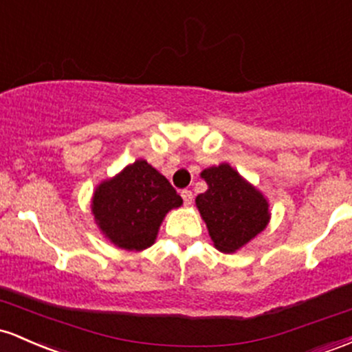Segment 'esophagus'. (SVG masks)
I'll use <instances>...</instances> for the list:
<instances>
[{"mask_svg": "<svg viewBox=\"0 0 352 352\" xmlns=\"http://www.w3.org/2000/svg\"><path fill=\"white\" fill-rule=\"evenodd\" d=\"M180 195H182V199H184V204H185V206H190V204H192V199H194V195H192V192H190V190H187V188H185V190L180 192Z\"/></svg>", "mask_w": 352, "mask_h": 352, "instance_id": "obj_1", "label": "esophagus"}]
</instances>
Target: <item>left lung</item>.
Wrapping results in <instances>:
<instances>
[{
	"label": "left lung",
	"mask_w": 352,
	"mask_h": 352,
	"mask_svg": "<svg viewBox=\"0 0 352 352\" xmlns=\"http://www.w3.org/2000/svg\"><path fill=\"white\" fill-rule=\"evenodd\" d=\"M200 175L208 188L197 195L195 204L208 235L220 252H235L265 229L267 200L229 164L206 168Z\"/></svg>",
	"instance_id": "obj_1"
}]
</instances>
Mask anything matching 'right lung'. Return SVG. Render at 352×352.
I'll list each match as a JSON object with an SVG mask.
<instances>
[{
  "mask_svg": "<svg viewBox=\"0 0 352 352\" xmlns=\"http://www.w3.org/2000/svg\"><path fill=\"white\" fill-rule=\"evenodd\" d=\"M180 206L182 197L168 180L140 158L96 187L91 212L111 244L144 250L155 242L165 214Z\"/></svg>",
  "mask_w": 352,
  "mask_h": 352,
  "instance_id": "1",
  "label": "right lung"
}]
</instances>
